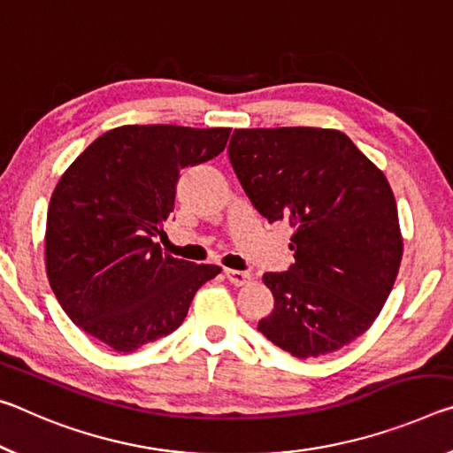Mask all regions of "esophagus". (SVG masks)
I'll use <instances>...</instances> for the list:
<instances>
[{
  "label": "esophagus",
  "instance_id": "obj_1",
  "mask_svg": "<svg viewBox=\"0 0 453 453\" xmlns=\"http://www.w3.org/2000/svg\"><path fill=\"white\" fill-rule=\"evenodd\" d=\"M225 275H226V279L231 280V283H233L234 287L249 285L250 280H253V275H250V273H247V271H234V269H226V271H225Z\"/></svg>",
  "mask_w": 453,
  "mask_h": 453
}]
</instances>
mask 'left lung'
<instances>
[{
    "label": "left lung",
    "instance_id": "8db88e82",
    "mask_svg": "<svg viewBox=\"0 0 453 453\" xmlns=\"http://www.w3.org/2000/svg\"><path fill=\"white\" fill-rule=\"evenodd\" d=\"M228 158L255 209L293 228L295 263L265 273L275 309L258 331L309 359L363 335L394 288L403 241L388 178L343 132L234 130Z\"/></svg>",
    "mask_w": 453,
    "mask_h": 453
}]
</instances>
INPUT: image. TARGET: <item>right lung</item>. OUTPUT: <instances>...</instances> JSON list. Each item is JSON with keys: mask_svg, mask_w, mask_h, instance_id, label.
<instances>
[{"mask_svg": "<svg viewBox=\"0 0 453 453\" xmlns=\"http://www.w3.org/2000/svg\"><path fill=\"white\" fill-rule=\"evenodd\" d=\"M231 128L120 126L59 178L46 226V271L59 305L110 349L132 353L180 327L192 296L220 273L162 253L176 182L225 150Z\"/></svg>", "mask_w": 453, "mask_h": 453, "instance_id": "1", "label": "right lung"}]
</instances>
